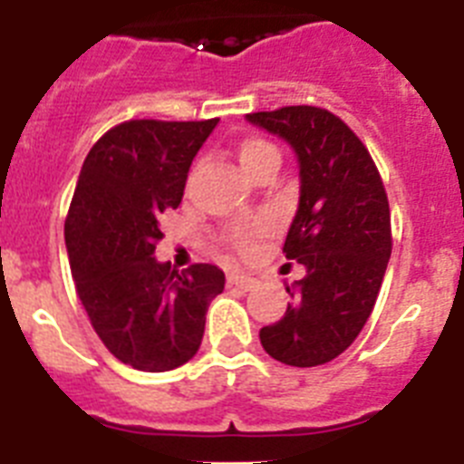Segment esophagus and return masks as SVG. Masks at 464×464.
Listing matches in <instances>:
<instances>
[{
	"instance_id": "esophagus-1",
	"label": "esophagus",
	"mask_w": 464,
	"mask_h": 464,
	"mask_svg": "<svg viewBox=\"0 0 464 464\" xmlns=\"http://www.w3.org/2000/svg\"><path fill=\"white\" fill-rule=\"evenodd\" d=\"M256 278L246 276V274H229L227 276V285L229 288H241V290H251L256 288Z\"/></svg>"
}]
</instances>
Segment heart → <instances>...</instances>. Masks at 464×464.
<instances>
[{"label":"heart","instance_id":"obj_1","mask_svg":"<svg viewBox=\"0 0 464 464\" xmlns=\"http://www.w3.org/2000/svg\"><path fill=\"white\" fill-rule=\"evenodd\" d=\"M239 162L244 167L246 174H251L256 167H260L262 162H267V160H278V150L274 143H269L267 139H260V137H248L239 143ZM269 229H272V223L269 220H256V223L246 225L241 227L239 232L235 235V246L239 251H248L256 239H260L262 235H267Z\"/></svg>","mask_w":464,"mask_h":464}]
</instances>
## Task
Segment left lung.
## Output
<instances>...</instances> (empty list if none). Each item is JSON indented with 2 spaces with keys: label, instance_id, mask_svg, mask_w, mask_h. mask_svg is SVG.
<instances>
[{
  "label": "left lung",
  "instance_id": "1",
  "mask_svg": "<svg viewBox=\"0 0 464 464\" xmlns=\"http://www.w3.org/2000/svg\"><path fill=\"white\" fill-rule=\"evenodd\" d=\"M290 143L299 160V208L283 253L306 267L285 315L262 327V348L293 367L342 355L370 318L392 251L391 207L370 150L321 106L248 113Z\"/></svg>",
  "mask_w": 464,
  "mask_h": 464
}]
</instances>
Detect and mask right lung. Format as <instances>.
Masks as SVG:
<instances>
[{
  "mask_svg": "<svg viewBox=\"0 0 464 464\" xmlns=\"http://www.w3.org/2000/svg\"><path fill=\"white\" fill-rule=\"evenodd\" d=\"M211 121H125L90 149L72 197L64 241L76 295L97 337L139 372H169L199 351L207 309L225 274L155 260L160 218L183 199L192 158Z\"/></svg>",
  "mask_w": 464,
  "mask_h": 464,
  "instance_id": "right-lung-1",
  "label": "right lung"
}]
</instances>
